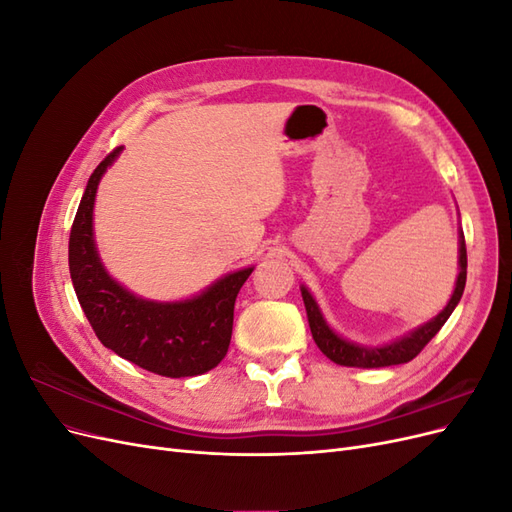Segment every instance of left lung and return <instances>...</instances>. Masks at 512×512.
<instances>
[{
	"instance_id": "1",
	"label": "left lung",
	"mask_w": 512,
	"mask_h": 512,
	"mask_svg": "<svg viewBox=\"0 0 512 512\" xmlns=\"http://www.w3.org/2000/svg\"><path fill=\"white\" fill-rule=\"evenodd\" d=\"M466 275H468L466 239H463V230H459V273H457L455 290L451 294V299H448L446 307L436 318L423 322L421 327H416L410 333L401 335L393 339V342L382 344V346H363V344L350 342V339L339 335L327 322L320 305L314 299V294L307 290V286H301V297L305 303L307 322H309V329H312L314 342L327 359L344 367H363V369L391 367V365L412 361L414 356L429 344V339L444 327V322L453 314V309L461 301L463 288H466Z\"/></svg>"
}]
</instances>
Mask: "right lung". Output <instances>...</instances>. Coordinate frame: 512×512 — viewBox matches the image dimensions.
Segmentation results:
<instances>
[{"label": "right lung", "instance_id": "right-lung-1", "mask_svg": "<svg viewBox=\"0 0 512 512\" xmlns=\"http://www.w3.org/2000/svg\"><path fill=\"white\" fill-rule=\"evenodd\" d=\"M121 151L91 173L76 211L68 245L74 292L100 342L121 359L166 378L200 376L228 352L237 294L254 267L226 273L181 301H151L121 286L102 265L94 237L98 185Z\"/></svg>", "mask_w": 512, "mask_h": 512}]
</instances>
